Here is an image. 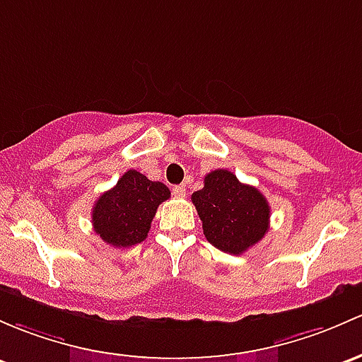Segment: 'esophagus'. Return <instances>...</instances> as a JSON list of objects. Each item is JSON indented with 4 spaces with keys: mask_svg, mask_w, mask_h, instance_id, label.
Wrapping results in <instances>:
<instances>
[{
    "mask_svg": "<svg viewBox=\"0 0 362 362\" xmlns=\"http://www.w3.org/2000/svg\"><path fill=\"white\" fill-rule=\"evenodd\" d=\"M173 196L175 197H184L185 196V185H175L173 187Z\"/></svg>",
    "mask_w": 362,
    "mask_h": 362,
    "instance_id": "1",
    "label": "esophagus"
}]
</instances>
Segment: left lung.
Listing matches in <instances>:
<instances>
[{
  "label": "left lung",
  "instance_id": "8db88e82",
  "mask_svg": "<svg viewBox=\"0 0 362 362\" xmlns=\"http://www.w3.org/2000/svg\"><path fill=\"white\" fill-rule=\"evenodd\" d=\"M208 243L230 255H241L269 230L271 206L257 187L241 184L229 170L204 177V187L192 194Z\"/></svg>",
  "mask_w": 362,
  "mask_h": 362
}]
</instances>
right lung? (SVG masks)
I'll list each match as a JSON object with an SVG mask.
<instances>
[{
  "mask_svg": "<svg viewBox=\"0 0 362 362\" xmlns=\"http://www.w3.org/2000/svg\"><path fill=\"white\" fill-rule=\"evenodd\" d=\"M166 199H170V189L165 184L128 170L112 189L95 201L93 230L116 248L139 245L147 238L158 206Z\"/></svg>",
  "mask_w": 362,
  "mask_h": 362,
  "instance_id": "1",
  "label": "right lung"
}]
</instances>
